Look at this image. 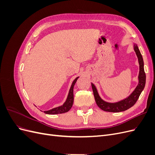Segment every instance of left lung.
<instances>
[{
    "label": "left lung",
    "mask_w": 155,
    "mask_h": 155,
    "mask_svg": "<svg viewBox=\"0 0 155 155\" xmlns=\"http://www.w3.org/2000/svg\"><path fill=\"white\" fill-rule=\"evenodd\" d=\"M133 47L138 58L139 63V74L138 77V83L137 87L135 88L133 92L128 97H127L122 100L114 103L105 101L101 99L96 86L92 83H91L92 88L96 104L103 110L111 112H119L129 109V108L133 107L135 104V103L137 102L138 99L140 94L142 93L143 90L145 85V80H146V76H145V73L144 72L143 68V60L137 45L133 43Z\"/></svg>",
    "instance_id": "8db88e82"
}]
</instances>
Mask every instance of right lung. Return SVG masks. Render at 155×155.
<instances>
[{"instance_id": "add662e5", "label": "right lung", "mask_w": 155, "mask_h": 155, "mask_svg": "<svg viewBox=\"0 0 155 155\" xmlns=\"http://www.w3.org/2000/svg\"><path fill=\"white\" fill-rule=\"evenodd\" d=\"M79 78V76L77 77L72 81L71 87H70V88L67 100L64 101V104L62 105L53 108V109H51L50 110H45L44 111L45 113L48 114H62V113H64V112H68L70 109H71V107H72V105H73V102H74V93H73L74 87L75 83H76L78 79Z\"/></svg>"}]
</instances>
